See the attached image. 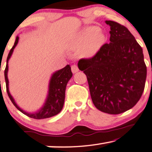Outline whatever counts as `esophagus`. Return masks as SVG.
Segmentation results:
<instances>
[{"mask_svg": "<svg viewBox=\"0 0 152 152\" xmlns=\"http://www.w3.org/2000/svg\"><path fill=\"white\" fill-rule=\"evenodd\" d=\"M71 71L73 73H75V72L79 71V68L76 64H73L71 66Z\"/></svg>", "mask_w": 152, "mask_h": 152, "instance_id": "1", "label": "esophagus"}]
</instances>
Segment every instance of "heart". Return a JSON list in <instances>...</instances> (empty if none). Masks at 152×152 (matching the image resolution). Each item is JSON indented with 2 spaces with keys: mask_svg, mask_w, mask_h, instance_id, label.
Returning <instances> with one entry per match:
<instances>
[{
  "mask_svg": "<svg viewBox=\"0 0 152 152\" xmlns=\"http://www.w3.org/2000/svg\"><path fill=\"white\" fill-rule=\"evenodd\" d=\"M105 41V37L99 28L90 27L86 29L77 39L78 45H83L81 53L85 57H91L98 51Z\"/></svg>",
  "mask_w": 152,
  "mask_h": 152,
  "instance_id": "heart-1",
  "label": "heart"
}]
</instances>
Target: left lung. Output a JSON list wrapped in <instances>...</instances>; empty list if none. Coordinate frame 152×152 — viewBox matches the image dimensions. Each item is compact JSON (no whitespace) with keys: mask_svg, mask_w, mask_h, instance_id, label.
Instances as JSON below:
<instances>
[{"mask_svg":"<svg viewBox=\"0 0 152 152\" xmlns=\"http://www.w3.org/2000/svg\"><path fill=\"white\" fill-rule=\"evenodd\" d=\"M109 44L91 58L81 59L80 71L87 77L94 106L103 113L118 114L131 109L141 97L147 67L142 49L124 25L112 20Z\"/></svg>","mask_w":152,"mask_h":152,"instance_id":"8db88e82","label":"left lung"}]
</instances>
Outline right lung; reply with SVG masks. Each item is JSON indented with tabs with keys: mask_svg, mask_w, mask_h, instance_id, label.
Segmentation results:
<instances>
[{
	"mask_svg": "<svg viewBox=\"0 0 152 152\" xmlns=\"http://www.w3.org/2000/svg\"><path fill=\"white\" fill-rule=\"evenodd\" d=\"M18 39L19 37L17 36L14 45L10 50L7 58V64L5 70V79L7 92L9 97L12 101L13 104L14 105V106L18 110L30 118H35V119H42V118H49L56 115V114L60 113L64 106V103L65 99L66 87L67 83L69 82L70 79L72 76L71 66L69 65H66L62 69L59 70L52 75L49 82L47 98L46 99L45 104L39 111L35 113H28L24 111L16 104L14 98L11 95L10 91H9V80L7 78L8 61L12 56L14 48L16 47L18 42Z\"/></svg>",
	"mask_w": 152,
	"mask_h": 152,
	"instance_id": "obj_1",
	"label": "right lung"
}]
</instances>
